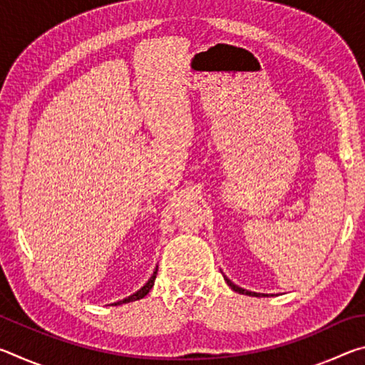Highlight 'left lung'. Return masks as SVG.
<instances>
[{
    "label": "left lung",
    "mask_w": 365,
    "mask_h": 365,
    "mask_svg": "<svg viewBox=\"0 0 365 365\" xmlns=\"http://www.w3.org/2000/svg\"><path fill=\"white\" fill-rule=\"evenodd\" d=\"M224 279H225V282L228 283V287H230L233 292H237V293H240V294H248V296H257V298H261V296H267V294H262V293H255V292H248V289H243V288H240V287H237L235 285L233 282H230L227 279V277L224 275Z\"/></svg>",
    "instance_id": "8db88e82"
}]
</instances>
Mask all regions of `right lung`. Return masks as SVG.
Segmentation results:
<instances>
[{
  "label": "right lung",
  "instance_id": "right-lung-1",
  "mask_svg": "<svg viewBox=\"0 0 365 365\" xmlns=\"http://www.w3.org/2000/svg\"><path fill=\"white\" fill-rule=\"evenodd\" d=\"M156 274H158V269L154 270V274L151 275V279L148 280V283L146 285L141 288V289H138L137 293H133L132 296H128V298H125V299H122V301H117V302H114L113 306H119V304H125V302H132V301H138V299H141V298H145V296L150 293V289L153 288V285H154V280H156Z\"/></svg>",
  "mask_w": 365,
  "mask_h": 365
}]
</instances>
